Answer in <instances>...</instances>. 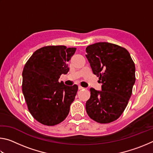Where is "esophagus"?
I'll return each mask as SVG.
<instances>
[{
    "instance_id": "esophagus-1",
    "label": "esophagus",
    "mask_w": 153,
    "mask_h": 153,
    "mask_svg": "<svg viewBox=\"0 0 153 153\" xmlns=\"http://www.w3.org/2000/svg\"><path fill=\"white\" fill-rule=\"evenodd\" d=\"M78 89L79 90H82V89H84V88L82 87L81 86H79H79H78Z\"/></svg>"
}]
</instances>
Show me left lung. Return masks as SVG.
<instances>
[{
    "label": "left lung",
    "mask_w": 153,
    "mask_h": 153,
    "mask_svg": "<svg viewBox=\"0 0 153 153\" xmlns=\"http://www.w3.org/2000/svg\"><path fill=\"white\" fill-rule=\"evenodd\" d=\"M86 51L93 74L102 84L101 90L90 89L86 112L98 123H111L120 117L131 97L135 65L126 48L112 43L93 44Z\"/></svg>",
    "instance_id": "8db88e82"
}]
</instances>
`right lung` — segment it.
Returning a JSON list of instances; mask_svg holds the SVG:
<instances>
[{"mask_svg":"<svg viewBox=\"0 0 153 153\" xmlns=\"http://www.w3.org/2000/svg\"><path fill=\"white\" fill-rule=\"evenodd\" d=\"M76 51L65 46H48L36 51L25 63L22 91L33 117L43 125L52 126L68 115L78 87L59 82L67 74V62Z\"/></svg>","mask_w":153,"mask_h":153,"instance_id":"add662e5","label":"right lung"}]
</instances>
